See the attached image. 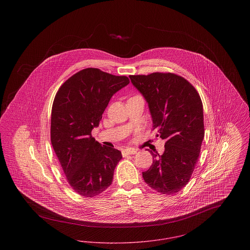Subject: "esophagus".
<instances>
[{
	"instance_id": "1",
	"label": "esophagus",
	"mask_w": 250,
	"mask_h": 250,
	"mask_svg": "<svg viewBox=\"0 0 250 250\" xmlns=\"http://www.w3.org/2000/svg\"><path fill=\"white\" fill-rule=\"evenodd\" d=\"M122 154L124 156H127L129 155H135L137 154V150L134 149V148H126V149H124L122 151Z\"/></svg>"
}]
</instances>
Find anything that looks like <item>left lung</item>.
<instances>
[{
    "mask_svg": "<svg viewBox=\"0 0 250 250\" xmlns=\"http://www.w3.org/2000/svg\"><path fill=\"white\" fill-rule=\"evenodd\" d=\"M146 100L156 137L165 140L162 155L153 154V164L143 172L145 183L165 195H173L188 183L204 138L200 95L187 80L172 73L129 76Z\"/></svg>",
    "mask_w": 250,
    "mask_h": 250,
    "instance_id": "left-lung-1",
    "label": "left lung"
}]
</instances>
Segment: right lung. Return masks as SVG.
<instances>
[{
  "label": "right lung",
  "mask_w": 250,
  "mask_h": 250,
  "mask_svg": "<svg viewBox=\"0 0 250 250\" xmlns=\"http://www.w3.org/2000/svg\"><path fill=\"white\" fill-rule=\"evenodd\" d=\"M129 83L125 76L96 68L78 72L61 86L51 109L53 150L75 192L92 198L111 185L122 153L91 136L112 97Z\"/></svg>",
  "instance_id": "1"
}]
</instances>
